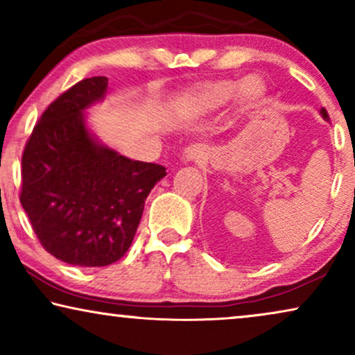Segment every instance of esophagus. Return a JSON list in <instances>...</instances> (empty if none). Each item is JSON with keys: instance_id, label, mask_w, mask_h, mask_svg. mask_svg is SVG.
Here are the masks:
<instances>
[{"instance_id": "esophagus-1", "label": "esophagus", "mask_w": 355, "mask_h": 355, "mask_svg": "<svg viewBox=\"0 0 355 355\" xmlns=\"http://www.w3.org/2000/svg\"><path fill=\"white\" fill-rule=\"evenodd\" d=\"M208 155V150L203 144H192L184 150L182 158L184 162H198V159L205 158Z\"/></svg>"}]
</instances>
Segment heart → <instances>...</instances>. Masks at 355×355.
<instances>
[{
	"label": "heart",
	"instance_id": "1",
	"mask_svg": "<svg viewBox=\"0 0 355 355\" xmlns=\"http://www.w3.org/2000/svg\"><path fill=\"white\" fill-rule=\"evenodd\" d=\"M236 92V84L232 80H213L200 84L189 92L186 96V105L191 110L200 111V113H207V111H213L220 106L226 105ZM263 96V84L255 80L254 77H247L237 87L236 98L241 108L249 110L259 103Z\"/></svg>",
	"mask_w": 355,
	"mask_h": 355
}]
</instances>
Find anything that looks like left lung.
Masks as SVG:
<instances>
[{"mask_svg": "<svg viewBox=\"0 0 355 355\" xmlns=\"http://www.w3.org/2000/svg\"><path fill=\"white\" fill-rule=\"evenodd\" d=\"M320 113H322V116H323V118H324V119H327V121L329 119V116H328V113H327V110H324V108H322V111H320Z\"/></svg>", "mask_w": 355, "mask_h": 355, "instance_id": "obj_1", "label": "left lung"}]
</instances>
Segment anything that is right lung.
<instances>
[{
  "mask_svg": "<svg viewBox=\"0 0 355 355\" xmlns=\"http://www.w3.org/2000/svg\"><path fill=\"white\" fill-rule=\"evenodd\" d=\"M108 79L90 77L61 94L38 119L22 153L21 203L48 254L76 266H106L132 244L145 200L166 168L101 145L84 111Z\"/></svg>",
  "mask_w": 355,
  "mask_h": 355,
  "instance_id": "obj_1",
  "label": "right lung"
}]
</instances>
